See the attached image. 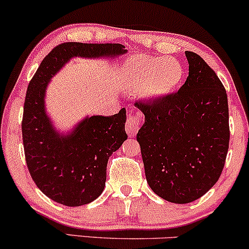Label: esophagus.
Here are the masks:
<instances>
[{
  "label": "esophagus",
  "mask_w": 249,
  "mask_h": 249,
  "mask_svg": "<svg viewBox=\"0 0 249 249\" xmlns=\"http://www.w3.org/2000/svg\"><path fill=\"white\" fill-rule=\"evenodd\" d=\"M142 115L139 111L136 112H131L126 119V124H125V128L128 137H134L138 132V130L142 126Z\"/></svg>",
  "instance_id": "1"
}]
</instances>
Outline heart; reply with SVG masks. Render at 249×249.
I'll return each mask as SVG.
<instances>
[{
  "label": "heart",
  "instance_id": "obj_1",
  "mask_svg": "<svg viewBox=\"0 0 249 249\" xmlns=\"http://www.w3.org/2000/svg\"><path fill=\"white\" fill-rule=\"evenodd\" d=\"M132 73L137 84H145L146 95L160 97L168 95L178 88L184 70L178 61L170 57L138 56L133 61Z\"/></svg>",
  "mask_w": 249,
  "mask_h": 249
}]
</instances>
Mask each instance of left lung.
I'll list each match as a JSON object with an SVG mask.
<instances>
[{
  "label": "left lung",
  "instance_id": "1",
  "mask_svg": "<svg viewBox=\"0 0 249 249\" xmlns=\"http://www.w3.org/2000/svg\"><path fill=\"white\" fill-rule=\"evenodd\" d=\"M188 77L178 92L136 102L145 115L137 133L152 191L174 204L201 198L218 181L228 145L227 93L215 71L186 51Z\"/></svg>",
  "mask_w": 249,
  "mask_h": 249
}]
</instances>
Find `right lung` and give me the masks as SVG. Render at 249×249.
Masks as SVG:
<instances>
[{"label": "right lung", "instance_id": "1", "mask_svg": "<svg viewBox=\"0 0 249 249\" xmlns=\"http://www.w3.org/2000/svg\"><path fill=\"white\" fill-rule=\"evenodd\" d=\"M118 43H61L44 57L25 95L22 137L28 170L48 198L65 206H81L98 198L105 186L108 157L126 141V111L113 116H92L72 133L55 132L44 110V92L50 78L71 57L119 56Z\"/></svg>", "mask_w": 249, "mask_h": 249}]
</instances>
